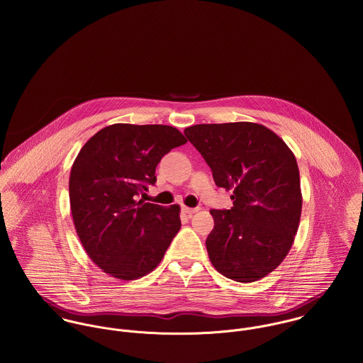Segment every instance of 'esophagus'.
Segmentation results:
<instances>
[{
  "mask_svg": "<svg viewBox=\"0 0 363 363\" xmlns=\"http://www.w3.org/2000/svg\"><path fill=\"white\" fill-rule=\"evenodd\" d=\"M182 211L186 213V215H189V216H191L194 212H197L199 209L197 208H190V207H183L182 208Z\"/></svg>",
  "mask_w": 363,
  "mask_h": 363,
  "instance_id": "34e87169",
  "label": "esophagus"
}]
</instances>
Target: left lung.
<instances>
[{
  "label": "left lung",
  "mask_w": 363,
  "mask_h": 363,
  "mask_svg": "<svg viewBox=\"0 0 363 363\" xmlns=\"http://www.w3.org/2000/svg\"><path fill=\"white\" fill-rule=\"evenodd\" d=\"M218 187L233 190L230 209H211L208 256L218 272L255 282L289 253L299 228L302 193L294 152L269 128L249 121L184 130Z\"/></svg>",
  "instance_id": "8db88e82"
}]
</instances>
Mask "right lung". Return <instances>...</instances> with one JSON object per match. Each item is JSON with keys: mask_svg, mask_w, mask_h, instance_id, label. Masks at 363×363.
Returning <instances> with one entry per match:
<instances>
[{"mask_svg": "<svg viewBox=\"0 0 363 363\" xmlns=\"http://www.w3.org/2000/svg\"><path fill=\"white\" fill-rule=\"evenodd\" d=\"M174 127L113 124L82 147L69 174V204L78 238L106 274L138 279L154 271L180 230V207L137 200L155 184V169L186 144Z\"/></svg>", "mask_w": 363, "mask_h": 363, "instance_id": "right-lung-1", "label": "right lung"}]
</instances>
